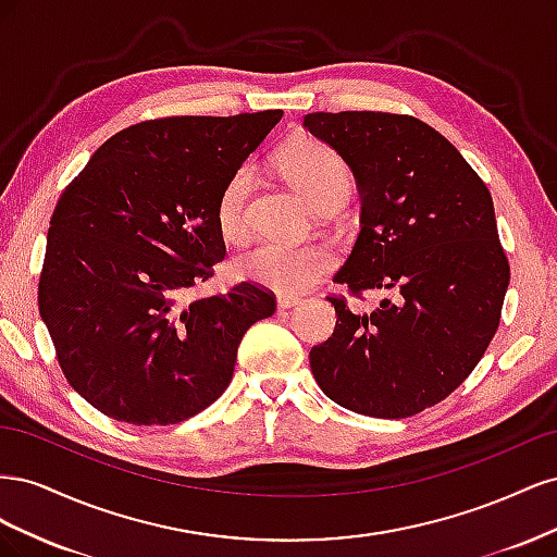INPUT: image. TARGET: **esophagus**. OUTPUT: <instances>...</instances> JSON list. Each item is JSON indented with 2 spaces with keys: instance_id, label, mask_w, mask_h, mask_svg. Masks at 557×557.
I'll list each match as a JSON object with an SVG mask.
<instances>
[{
  "instance_id": "1",
  "label": "esophagus",
  "mask_w": 557,
  "mask_h": 557,
  "mask_svg": "<svg viewBox=\"0 0 557 557\" xmlns=\"http://www.w3.org/2000/svg\"><path fill=\"white\" fill-rule=\"evenodd\" d=\"M276 305H278V309L283 311V309H293V307L301 305V299H299V297H293V295H278Z\"/></svg>"
}]
</instances>
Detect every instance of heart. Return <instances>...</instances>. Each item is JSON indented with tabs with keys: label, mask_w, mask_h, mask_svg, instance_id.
<instances>
[{
	"label": "heart",
	"mask_w": 557,
	"mask_h": 557,
	"mask_svg": "<svg viewBox=\"0 0 557 557\" xmlns=\"http://www.w3.org/2000/svg\"><path fill=\"white\" fill-rule=\"evenodd\" d=\"M276 166L285 181L315 209L342 205V199L350 190V170L346 160L318 139L301 137L283 146ZM250 183V170L242 166L230 176L221 197H218L215 223L223 239L232 244H239L248 237ZM332 264V250L323 244L288 246L262 242L234 260V272L239 278L264 285L274 293L297 295L313 288Z\"/></svg>",
	"instance_id": "heart-1"
}]
</instances>
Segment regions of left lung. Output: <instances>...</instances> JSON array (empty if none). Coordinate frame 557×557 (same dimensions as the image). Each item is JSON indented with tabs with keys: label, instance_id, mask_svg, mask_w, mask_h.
Masks as SVG:
<instances>
[{
	"label": "left lung",
	"instance_id": "left-lung-1",
	"mask_svg": "<svg viewBox=\"0 0 557 557\" xmlns=\"http://www.w3.org/2000/svg\"><path fill=\"white\" fill-rule=\"evenodd\" d=\"M305 127L358 181L360 234L334 281L360 297L387 290L374 311H336L330 339L309 352L332 401L374 418H409L446 399L497 332L509 260L493 197L440 132L383 111L309 113Z\"/></svg>",
	"mask_w": 557,
	"mask_h": 557
}]
</instances>
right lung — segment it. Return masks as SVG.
<instances>
[{
    "label": "right lung",
    "instance_id": "right-lung-1",
    "mask_svg": "<svg viewBox=\"0 0 557 557\" xmlns=\"http://www.w3.org/2000/svg\"><path fill=\"white\" fill-rule=\"evenodd\" d=\"M283 111L172 115L95 150L60 195L39 313L74 391L132 425H176L225 393L246 330L276 311L256 283L185 301L225 258L215 205Z\"/></svg>",
    "mask_w": 557,
    "mask_h": 557
}]
</instances>
